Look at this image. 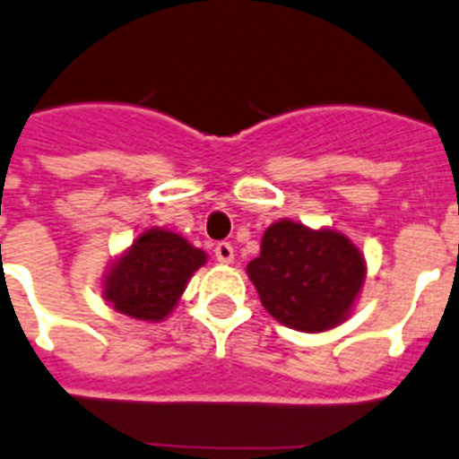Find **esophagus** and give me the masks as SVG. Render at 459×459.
Masks as SVG:
<instances>
[{"label": "esophagus", "instance_id": "1", "mask_svg": "<svg viewBox=\"0 0 459 459\" xmlns=\"http://www.w3.org/2000/svg\"><path fill=\"white\" fill-rule=\"evenodd\" d=\"M214 256H217L219 263H233L235 258L233 247H230L229 242H219V245L214 247Z\"/></svg>", "mask_w": 459, "mask_h": 459}]
</instances>
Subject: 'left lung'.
<instances>
[{"instance_id": "obj_1", "label": "left lung", "mask_w": 459, "mask_h": 459, "mask_svg": "<svg viewBox=\"0 0 459 459\" xmlns=\"http://www.w3.org/2000/svg\"><path fill=\"white\" fill-rule=\"evenodd\" d=\"M247 274L279 324L321 333L349 316L365 281V258L337 230L281 219L263 233L261 256Z\"/></svg>"}]
</instances>
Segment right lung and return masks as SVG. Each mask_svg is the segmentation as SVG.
I'll use <instances>...</instances> for the list:
<instances>
[{
    "label": "right lung",
    "instance_id": "add662e5",
    "mask_svg": "<svg viewBox=\"0 0 459 459\" xmlns=\"http://www.w3.org/2000/svg\"><path fill=\"white\" fill-rule=\"evenodd\" d=\"M205 261V252L189 245L182 235L147 229L106 274L103 296L119 314L138 321H161Z\"/></svg>",
    "mask_w": 459,
    "mask_h": 459
}]
</instances>
